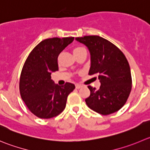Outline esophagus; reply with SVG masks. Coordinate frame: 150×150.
Returning <instances> with one entry per match:
<instances>
[{
    "instance_id": "obj_1",
    "label": "esophagus",
    "mask_w": 150,
    "mask_h": 150,
    "mask_svg": "<svg viewBox=\"0 0 150 150\" xmlns=\"http://www.w3.org/2000/svg\"><path fill=\"white\" fill-rule=\"evenodd\" d=\"M82 88V85H79V84H76V89H79V88Z\"/></svg>"
}]
</instances>
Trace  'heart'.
<instances>
[{
  "mask_svg": "<svg viewBox=\"0 0 150 150\" xmlns=\"http://www.w3.org/2000/svg\"><path fill=\"white\" fill-rule=\"evenodd\" d=\"M86 51V50L84 48H82V47H75V48L73 49V53H74V56H76V55L79 54L80 53L83 52V51Z\"/></svg>",
  "mask_w": 150,
  "mask_h": 150,
  "instance_id": "b5f03b06",
  "label": "heart"
}]
</instances>
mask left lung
<instances>
[{"label":"left lung","instance_id":"obj_1","mask_svg":"<svg viewBox=\"0 0 150 150\" xmlns=\"http://www.w3.org/2000/svg\"><path fill=\"white\" fill-rule=\"evenodd\" d=\"M76 40L88 47L91 54L88 74L97 76L101 83L98 90L88 86L91 95L85 99L87 105L102 115L119 110L132 89L130 68L125 54L112 42L96 35Z\"/></svg>","mask_w":150,"mask_h":150}]
</instances>
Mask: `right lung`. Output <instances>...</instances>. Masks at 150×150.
I'll list each match as a JSON object with an SVG mask.
<instances>
[{
    "label": "right lung",
    "instance_id": "obj_1",
    "mask_svg": "<svg viewBox=\"0 0 150 150\" xmlns=\"http://www.w3.org/2000/svg\"><path fill=\"white\" fill-rule=\"evenodd\" d=\"M74 38H49L41 41L27 57L20 78V93L23 102L34 115L51 119L64 110L67 98L75 88L66 82L59 86L51 79L58 71L59 54L74 41Z\"/></svg>",
    "mask_w": 150,
    "mask_h": 150
}]
</instances>
